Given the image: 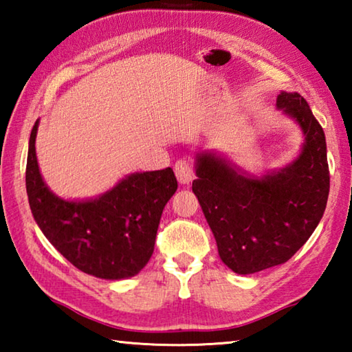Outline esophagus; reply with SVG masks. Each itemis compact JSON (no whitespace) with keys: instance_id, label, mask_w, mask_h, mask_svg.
Instances as JSON below:
<instances>
[{"instance_id":"obj_1","label":"esophagus","mask_w":352,"mask_h":352,"mask_svg":"<svg viewBox=\"0 0 352 352\" xmlns=\"http://www.w3.org/2000/svg\"><path fill=\"white\" fill-rule=\"evenodd\" d=\"M174 172H175L178 182H180L182 184H188L194 178V164L190 163V160L182 158L175 163Z\"/></svg>"}]
</instances>
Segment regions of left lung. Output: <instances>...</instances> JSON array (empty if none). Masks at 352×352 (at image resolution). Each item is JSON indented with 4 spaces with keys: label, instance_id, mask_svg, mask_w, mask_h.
Instances as JSON below:
<instances>
[{
    "label": "left lung",
    "instance_id": "8db88e82",
    "mask_svg": "<svg viewBox=\"0 0 352 352\" xmlns=\"http://www.w3.org/2000/svg\"><path fill=\"white\" fill-rule=\"evenodd\" d=\"M276 104L296 119L306 136L294 164L254 180L237 175L212 155L197 158L192 190L220 259L239 275L289 261L317 228L329 195L323 127L298 93H281Z\"/></svg>",
    "mask_w": 352,
    "mask_h": 352
}]
</instances>
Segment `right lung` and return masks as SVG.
<instances>
[{
    "instance_id": "add662e5",
    "label": "right lung",
    "mask_w": 352,
    "mask_h": 352,
    "mask_svg": "<svg viewBox=\"0 0 352 352\" xmlns=\"http://www.w3.org/2000/svg\"><path fill=\"white\" fill-rule=\"evenodd\" d=\"M37 122L26 164L29 206L46 239L76 269L104 279L135 276L153 253L166 204L178 188L174 170L133 174L102 197L65 201L46 188L35 157Z\"/></svg>"
}]
</instances>
